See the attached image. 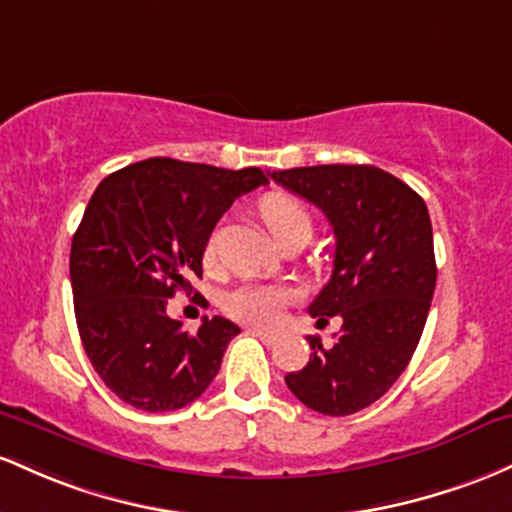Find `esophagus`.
<instances>
[{
    "instance_id": "obj_1",
    "label": "esophagus",
    "mask_w": 512,
    "mask_h": 512,
    "mask_svg": "<svg viewBox=\"0 0 512 512\" xmlns=\"http://www.w3.org/2000/svg\"><path fill=\"white\" fill-rule=\"evenodd\" d=\"M249 333H251V336L261 338V341L266 343V346H271V343L278 341V333H275V331H266V329H249Z\"/></svg>"
}]
</instances>
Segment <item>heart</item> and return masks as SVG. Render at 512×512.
<instances>
[{
    "instance_id": "heart-1",
    "label": "heart",
    "mask_w": 512,
    "mask_h": 512,
    "mask_svg": "<svg viewBox=\"0 0 512 512\" xmlns=\"http://www.w3.org/2000/svg\"><path fill=\"white\" fill-rule=\"evenodd\" d=\"M261 220L271 229V234L278 239V244L292 234H312V212L300 198L290 193H268L258 205ZM217 237L212 234L205 244V263L215 261ZM292 300V290L285 285L273 283H241L229 290L222 300V307L229 317L246 321V324L268 326L280 317L283 307Z\"/></svg>"
}]
</instances>
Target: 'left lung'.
I'll use <instances>...</instances> for the list:
<instances>
[{"mask_svg":"<svg viewBox=\"0 0 512 512\" xmlns=\"http://www.w3.org/2000/svg\"><path fill=\"white\" fill-rule=\"evenodd\" d=\"M271 179L331 222L333 273L309 314L343 321L331 348L307 338L309 363L285 384L312 411L350 416L389 392L421 341L438 278L428 208L404 181L367 164L300 166Z\"/></svg>","mask_w":512,"mask_h":512,"instance_id":"obj_1","label":"left lung"}]
</instances>
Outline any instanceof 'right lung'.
Instances as JSON below:
<instances>
[{
	"instance_id": "add662e5",
	"label": "right lung",
	"mask_w": 512,
	"mask_h": 512,
	"mask_svg": "<svg viewBox=\"0 0 512 512\" xmlns=\"http://www.w3.org/2000/svg\"><path fill=\"white\" fill-rule=\"evenodd\" d=\"M261 169L154 157L99 183L72 237L70 278L84 350L125 404L176 411L220 372L239 326L203 317L195 333L166 304L203 275L212 229L239 195L266 186Z\"/></svg>"
}]
</instances>
